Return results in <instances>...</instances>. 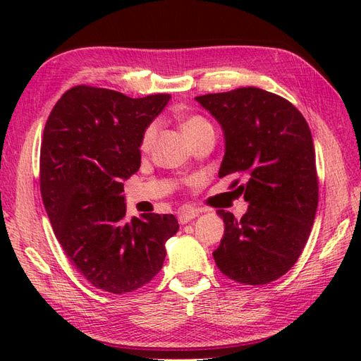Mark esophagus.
I'll return each instance as SVG.
<instances>
[{
	"label": "esophagus",
	"instance_id": "34e87169",
	"mask_svg": "<svg viewBox=\"0 0 361 361\" xmlns=\"http://www.w3.org/2000/svg\"><path fill=\"white\" fill-rule=\"evenodd\" d=\"M202 214V209L198 208H186V209H181L178 214V224L180 225H186L188 221L194 220L195 217H198Z\"/></svg>",
	"mask_w": 361,
	"mask_h": 361
}]
</instances>
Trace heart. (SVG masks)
<instances>
[{
    "label": "heart",
    "instance_id": "heart-1",
    "mask_svg": "<svg viewBox=\"0 0 361 361\" xmlns=\"http://www.w3.org/2000/svg\"><path fill=\"white\" fill-rule=\"evenodd\" d=\"M181 127H183V132H185V135L189 137L198 132H202V130H204V128H209L211 124L208 119H204L203 116H200V114H190V116H186L185 119H183ZM157 128L158 127L155 122L145 127V130L142 132V136H141V141H140V149L142 152L150 149V145L157 136Z\"/></svg>",
    "mask_w": 361,
    "mask_h": 361
}]
</instances>
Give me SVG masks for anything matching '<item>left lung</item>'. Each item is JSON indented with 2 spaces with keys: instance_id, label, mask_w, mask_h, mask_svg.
<instances>
[{
  "instance_id": "left-lung-1",
  "label": "left lung",
  "mask_w": 361,
  "mask_h": 361,
  "mask_svg": "<svg viewBox=\"0 0 361 361\" xmlns=\"http://www.w3.org/2000/svg\"><path fill=\"white\" fill-rule=\"evenodd\" d=\"M225 133L219 176L250 203L242 219L219 209L225 235L212 252L235 282L264 286L286 274L301 256L318 208L315 147L296 106L270 91L245 87L197 96Z\"/></svg>"
}]
</instances>
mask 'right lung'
<instances>
[{"instance_id":"right-lung-1","label":"right lung","mask_w":361,"mask_h":361,"mask_svg":"<svg viewBox=\"0 0 361 361\" xmlns=\"http://www.w3.org/2000/svg\"><path fill=\"white\" fill-rule=\"evenodd\" d=\"M169 99L78 85L59 99L44 126L40 190L54 234L75 270L114 295L155 278L166 242L180 228L172 214L127 221L121 195L141 166L142 132Z\"/></svg>"}]
</instances>
